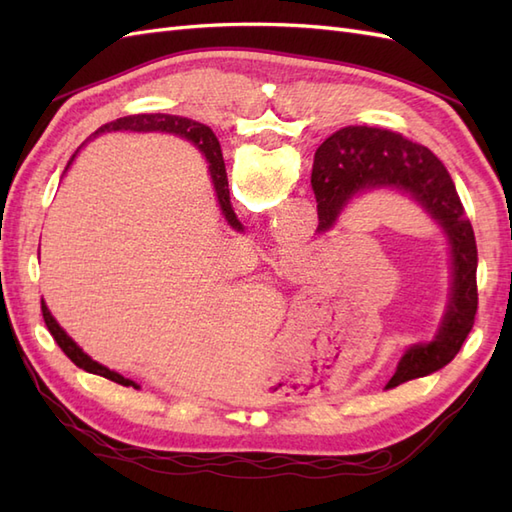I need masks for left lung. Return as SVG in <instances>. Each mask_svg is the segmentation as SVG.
<instances>
[{
  "instance_id": "8db88e82",
  "label": "left lung",
  "mask_w": 512,
  "mask_h": 512,
  "mask_svg": "<svg viewBox=\"0 0 512 512\" xmlns=\"http://www.w3.org/2000/svg\"><path fill=\"white\" fill-rule=\"evenodd\" d=\"M378 187L400 189L420 202L447 233L453 257V292L436 341L409 347L387 383L391 389L438 372L460 352L477 312V244L447 167L427 147L387 129L352 125L317 149L312 191L319 228H330L354 195Z\"/></svg>"
}]
</instances>
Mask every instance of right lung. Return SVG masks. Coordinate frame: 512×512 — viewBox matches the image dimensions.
Here are the masks:
<instances>
[{
  "mask_svg": "<svg viewBox=\"0 0 512 512\" xmlns=\"http://www.w3.org/2000/svg\"><path fill=\"white\" fill-rule=\"evenodd\" d=\"M118 129H129V132H169V134H178L182 138L191 140V143L198 147L202 154L209 160V169H211V178H213V187L217 193V200H220L222 206V213L226 215L228 224L233 228H242V224L237 222V217L231 209V198H228V180H226V169H224V158H222V147H220V140L211 132V127H206L198 121H191V118H182V116H171V114H136V116H123L118 118V121L107 123L103 127L96 129L92 136H99L103 132H118ZM74 158V156H72ZM41 312H43V321L48 325V332L52 334V339L57 341V345L63 350V354L70 358V361L85 369V372L96 374V376H103L107 380H114V383L123 385V387H134L138 389V385L134 380H129L121 374L112 372V369H107L103 365H99L88 354L81 352V347L76 345L68 334H65L59 323L52 319L50 310L46 308V303L41 301Z\"/></svg>",
  "mask_w": 512,
  "mask_h": 512,
  "instance_id": "right-lung-1",
  "label": "right lung"
}]
</instances>
